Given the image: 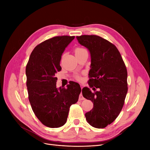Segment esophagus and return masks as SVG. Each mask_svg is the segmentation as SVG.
<instances>
[{"label": "esophagus", "mask_w": 150, "mask_h": 150, "mask_svg": "<svg viewBox=\"0 0 150 150\" xmlns=\"http://www.w3.org/2000/svg\"><path fill=\"white\" fill-rule=\"evenodd\" d=\"M81 89H82V86H81ZM84 98L83 96L82 93H81L79 95V100L81 101V100H84Z\"/></svg>", "instance_id": "esophagus-1"}]
</instances>
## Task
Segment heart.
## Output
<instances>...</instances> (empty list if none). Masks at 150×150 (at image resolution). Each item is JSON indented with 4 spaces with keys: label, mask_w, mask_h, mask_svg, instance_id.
<instances>
[{
    "label": "heart",
    "mask_w": 150,
    "mask_h": 150,
    "mask_svg": "<svg viewBox=\"0 0 150 150\" xmlns=\"http://www.w3.org/2000/svg\"><path fill=\"white\" fill-rule=\"evenodd\" d=\"M86 50L84 48H82V47H77L74 50V52H75V54L76 55H77V54H81V52H83L84 51H86ZM74 78L75 79L77 80V81H81V75L79 74H76L74 76Z\"/></svg>",
    "instance_id": "b5f03b06"
}]
</instances>
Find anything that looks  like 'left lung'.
<instances>
[{
	"label": "left lung",
	"mask_w": 150,
	"mask_h": 150,
	"mask_svg": "<svg viewBox=\"0 0 150 150\" xmlns=\"http://www.w3.org/2000/svg\"><path fill=\"white\" fill-rule=\"evenodd\" d=\"M76 38L89 49L91 57L89 87L99 89L94 93L86 87L82 90L84 98L93 103L92 110L85 114L86 119L94 128H104L116 119L123 107L128 92L126 67L118 49L108 40L96 35Z\"/></svg>",
	"instance_id": "left-lung-1"
}]
</instances>
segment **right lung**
Instances as JSON below:
<instances>
[{
  "label": "right lung",
  "mask_w": 150,
  "mask_h": 150,
  "mask_svg": "<svg viewBox=\"0 0 150 150\" xmlns=\"http://www.w3.org/2000/svg\"><path fill=\"white\" fill-rule=\"evenodd\" d=\"M74 36L61 35L44 40L31 52L25 68L28 98L35 115L46 126L59 128L67 121L70 106L78 101L81 89L71 81L56 88V74L61 70L62 54Z\"/></svg>",
  "instance_id": "right-lung-1"
}]
</instances>
